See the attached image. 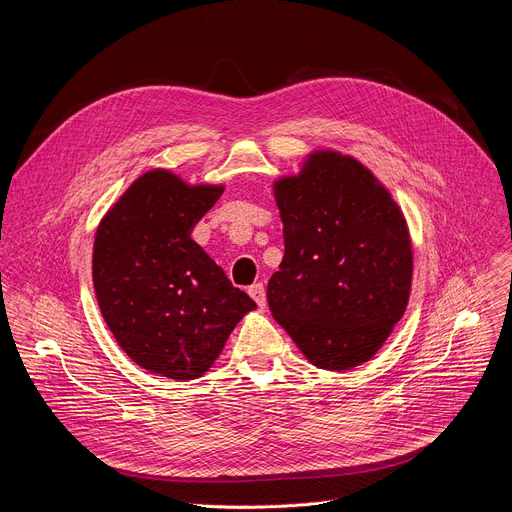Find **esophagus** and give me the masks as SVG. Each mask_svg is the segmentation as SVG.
<instances>
[{
	"label": "esophagus",
	"mask_w": 512,
	"mask_h": 512,
	"mask_svg": "<svg viewBox=\"0 0 512 512\" xmlns=\"http://www.w3.org/2000/svg\"><path fill=\"white\" fill-rule=\"evenodd\" d=\"M249 296L257 302V306L265 308L267 298H265V287H263V283H253V285L249 287Z\"/></svg>",
	"instance_id": "esophagus-1"
}]
</instances>
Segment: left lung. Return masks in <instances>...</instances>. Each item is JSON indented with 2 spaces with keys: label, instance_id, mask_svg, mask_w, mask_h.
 <instances>
[{
  "label": "left lung",
  "instance_id": "obj_1",
  "mask_svg": "<svg viewBox=\"0 0 512 512\" xmlns=\"http://www.w3.org/2000/svg\"><path fill=\"white\" fill-rule=\"evenodd\" d=\"M285 253L267 283L273 318L320 369L367 362L407 308L405 218L360 162L320 152L275 182Z\"/></svg>",
  "mask_w": 512,
  "mask_h": 512
}]
</instances>
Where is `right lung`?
Listing matches in <instances>:
<instances>
[{"label":"right lung","mask_w":512,"mask_h":512,"mask_svg":"<svg viewBox=\"0 0 512 512\" xmlns=\"http://www.w3.org/2000/svg\"><path fill=\"white\" fill-rule=\"evenodd\" d=\"M223 190L145 172L97 229L93 283L109 330L141 369L174 381L206 373L257 308L190 237Z\"/></svg>","instance_id":"add662e5"}]
</instances>
